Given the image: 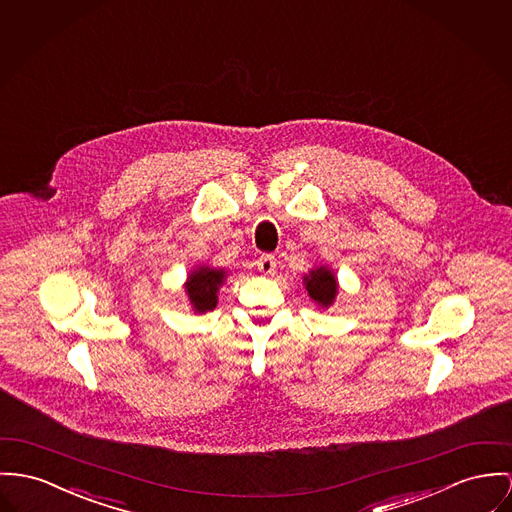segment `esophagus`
<instances>
[{
	"label": "esophagus",
	"mask_w": 512,
	"mask_h": 512,
	"mask_svg": "<svg viewBox=\"0 0 512 512\" xmlns=\"http://www.w3.org/2000/svg\"><path fill=\"white\" fill-rule=\"evenodd\" d=\"M257 269H259L263 275H273L276 269L275 255H261L259 261H257Z\"/></svg>",
	"instance_id": "obj_1"
}]
</instances>
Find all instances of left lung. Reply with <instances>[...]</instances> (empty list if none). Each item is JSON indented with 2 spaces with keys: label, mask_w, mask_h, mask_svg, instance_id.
<instances>
[{
  "label": "left lung",
  "mask_w": 512,
  "mask_h": 512,
  "mask_svg": "<svg viewBox=\"0 0 512 512\" xmlns=\"http://www.w3.org/2000/svg\"><path fill=\"white\" fill-rule=\"evenodd\" d=\"M306 288H308L310 296L321 306L333 304L335 294H337L335 276L331 275V271H327L323 267L317 269V271H312L310 276H306Z\"/></svg>",
  "instance_id": "obj_1"
}]
</instances>
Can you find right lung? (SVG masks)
I'll list each match as a JSON object with an SVG mask.
<instances>
[{
    "label": "right lung",
    "mask_w": 512,
    "mask_h": 512,
    "mask_svg": "<svg viewBox=\"0 0 512 512\" xmlns=\"http://www.w3.org/2000/svg\"><path fill=\"white\" fill-rule=\"evenodd\" d=\"M224 271H212V269H200L193 273L187 284L189 298L197 312H208L216 308V292L222 284Z\"/></svg>",
    "instance_id": "obj_1"
}]
</instances>
